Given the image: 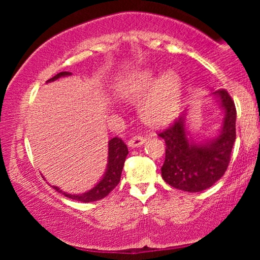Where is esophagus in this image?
Returning a JSON list of instances; mask_svg holds the SVG:
<instances>
[{
    "instance_id": "34e87169",
    "label": "esophagus",
    "mask_w": 260,
    "mask_h": 260,
    "mask_svg": "<svg viewBox=\"0 0 260 260\" xmlns=\"http://www.w3.org/2000/svg\"><path fill=\"white\" fill-rule=\"evenodd\" d=\"M144 142H145L144 137L136 136V137H132V138L128 140V145H129V147H132V148L139 147V145H142Z\"/></svg>"
}]
</instances>
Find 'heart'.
<instances>
[{
	"mask_svg": "<svg viewBox=\"0 0 260 260\" xmlns=\"http://www.w3.org/2000/svg\"><path fill=\"white\" fill-rule=\"evenodd\" d=\"M149 94L140 107L143 120L159 126L174 120L180 111L182 82L175 72H166L159 78L153 71L134 74L121 86L122 99L137 101Z\"/></svg>",
	"mask_w": 260,
	"mask_h": 260,
	"instance_id": "1",
	"label": "heart"
}]
</instances>
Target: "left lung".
<instances>
[{
    "instance_id": "obj_1",
    "label": "left lung",
    "mask_w": 260,
    "mask_h": 260,
    "mask_svg": "<svg viewBox=\"0 0 260 260\" xmlns=\"http://www.w3.org/2000/svg\"><path fill=\"white\" fill-rule=\"evenodd\" d=\"M216 92L225 110V121L215 140L203 145L188 142L184 116L175 118L169 127L157 133L166 144L161 176L177 189L201 192L213 186L228 170L236 140V106L226 89Z\"/></svg>"
}]
</instances>
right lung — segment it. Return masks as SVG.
<instances>
[{
  "instance_id": "right-lung-1",
  "label": "right lung",
  "mask_w": 260,
  "mask_h": 260,
  "mask_svg": "<svg viewBox=\"0 0 260 260\" xmlns=\"http://www.w3.org/2000/svg\"><path fill=\"white\" fill-rule=\"evenodd\" d=\"M70 72H61L56 74L55 77H52L51 79H49V82L59 78V77L63 76H70ZM128 154V148L124 144V142L118 137H115L109 142V165H107L106 174L103 177L99 183L96 184L91 190L89 192L83 193V194L74 196V194H68V193H63L62 190H59V188L53 186L58 193H62L67 198L74 199V201L83 202V203H89V202H95L103 199L104 197H106L110 192L120 183L121 180V174L122 169H123L124 160H126Z\"/></svg>"
}]
</instances>
